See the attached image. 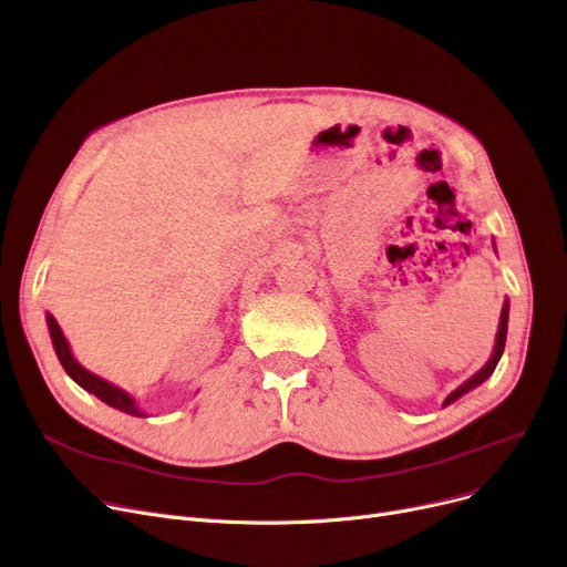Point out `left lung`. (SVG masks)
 Wrapping results in <instances>:
<instances>
[{
  "label": "left lung",
  "mask_w": 567,
  "mask_h": 567,
  "mask_svg": "<svg viewBox=\"0 0 567 567\" xmlns=\"http://www.w3.org/2000/svg\"><path fill=\"white\" fill-rule=\"evenodd\" d=\"M507 313H509V300H505V302H503V309H501V320H498V332H496V343H494V350H492V358L487 360V364H484L480 371H475L468 381H464L460 388L452 390V392L445 396L443 409L450 406V403H454L456 399H462L466 392H471V390H475L477 385H482V383L487 381L489 375L494 373V369H496V364H498V360H501V355H503V350H505V339H507Z\"/></svg>",
  "instance_id": "obj_1"
}]
</instances>
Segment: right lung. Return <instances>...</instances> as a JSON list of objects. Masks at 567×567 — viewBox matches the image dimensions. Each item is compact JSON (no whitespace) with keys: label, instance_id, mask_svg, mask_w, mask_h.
<instances>
[{"label":"right lung","instance_id":"right-lung-1","mask_svg":"<svg viewBox=\"0 0 567 567\" xmlns=\"http://www.w3.org/2000/svg\"><path fill=\"white\" fill-rule=\"evenodd\" d=\"M45 322H48L50 341H52V348H55L60 364L64 367V371L71 375V379H73L80 388L87 390L90 394H94V396L101 399L103 403H107V406H111V409H117V411H122V413H126V415H133V417H150V415L138 406L136 396L128 394L126 390H122V388H117V385H113L111 381L101 379V375L92 373L90 369H85L83 364H80V362L75 360V355L71 353V346H69V341H66L62 328L58 326L55 316L45 313Z\"/></svg>","mask_w":567,"mask_h":567}]
</instances>
